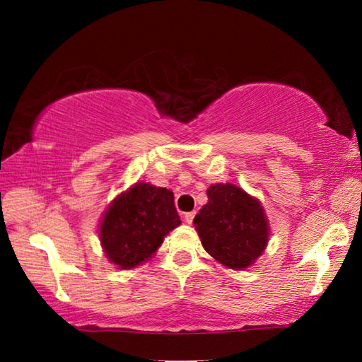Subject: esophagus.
I'll use <instances>...</instances> for the list:
<instances>
[{"instance_id":"esophagus-1","label":"esophagus","mask_w":362,"mask_h":362,"mask_svg":"<svg viewBox=\"0 0 362 362\" xmlns=\"http://www.w3.org/2000/svg\"><path fill=\"white\" fill-rule=\"evenodd\" d=\"M194 214H196V212H187L185 216H183V220H185L187 223H192L193 218H194Z\"/></svg>"}]
</instances>
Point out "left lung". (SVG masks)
Here are the masks:
<instances>
[{
    "mask_svg": "<svg viewBox=\"0 0 362 362\" xmlns=\"http://www.w3.org/2000/svg\"><path fill=\"white\" fill-rule=\"evenodd\" d=\"M207 198L209 203L193 220L206 252L233 269L247 268L268 241L260 203L230 183L211 185Z\"/></svg>",
    "mask_w": 362,
    "mask_h": 362,
    "instance_id": "left-lung-1",
    "label": "left lung"
}]
</instances>
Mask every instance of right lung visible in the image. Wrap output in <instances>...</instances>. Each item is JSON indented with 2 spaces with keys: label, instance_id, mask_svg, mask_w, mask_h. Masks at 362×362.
Instances as JSON below:
<instances>
[{
  "label": "right lung",
  "instance_id": "add662e5",
  "mask_svg": "<svg viewBox=\"0 0 362 362\" xmlns=\"http://www.w3.org/2000/svg\"><path fill=\"white\" fill-rule=\"evenodd\" d=\"M179 225L173 192L137 183L108 207L100 241L108 259L127 269L150 259L164 236Z\"/></svg>",
  "mask_w": 362,
  "mask_h": 362
}]
</instances>
